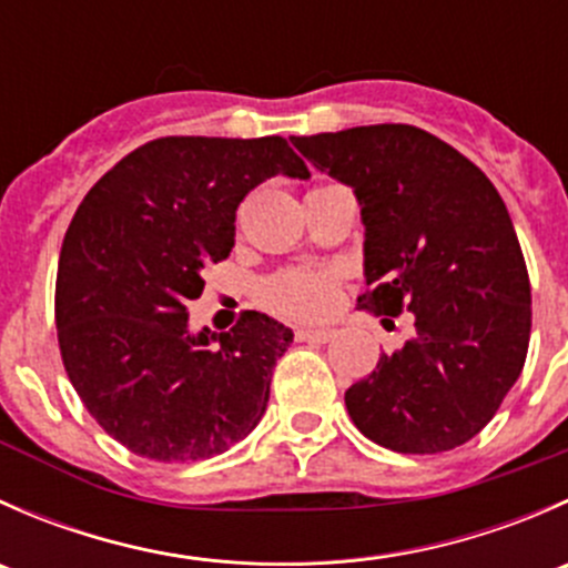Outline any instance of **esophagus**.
Here are the masks:
<instances>
[{"mask_svg": "<svg viewBox=\"0 0 568 568\" xmlns=\"http://www.w3.org/2000/svg\"><path fill=\"white\" fill-rule=\"evenodd\" d=\"M294 337L302 343H329L332 332L329 329H296Z\"/></svg>", "mask_w": 568, "mask_h": 568, "instance_id": "obj_1", "label": "esophagus"}]
</instances>
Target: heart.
Listing matches in <instances>:
<instances>
[{
  "mask_svg": "<svg viewBox=\"0 0 568 568\" xmlns=\"http://www.w3.org/2000/svg\"><path fill=\"white\" fill-rule=\"evenodd\" d=\"M257 302L274 316L324 321L341 305V274L332 268H283L263 280Z\"/></svg>",
  "mask_w": 568,
  "mask_h": 568,
  "instance_id": "1",
  "label": "heart"
}]
</instances>
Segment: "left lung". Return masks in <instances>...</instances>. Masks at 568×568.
Instances as JSON below:
<instances>
[{"label": "left lung", "instance_id": "obj_1", "mask_svg": "<svg viewBox=\"0 0 568 568\" xmlns=\"http://www.w3.org/2000/svg\"><path fill=\"white\" fill-rule=\"evenodd\" d=\"M291 142L363 205L368 291L357 305L415 313V335L346 390L354 426L395 454L469 443L519 379L530 343V277L506 203L467 156L417 125Z\"/></svg>", "mask_w": 568, "mask_h": 568}]
</instances>
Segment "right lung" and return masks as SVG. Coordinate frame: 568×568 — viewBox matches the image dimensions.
Segmentation results:
<instances>
[{"label":"right lung","mask_w":568,"mask_h":568,"mask_svg":"<svg viewBox=\"0 0 568 568\" xmlns=\"http://www.w3.org/2000/svg\"><path fill=\"white\" fill-rule=\"evenodd\" d=\"M272 175L311 178L283 136H162L84 194L60 250L54 321L73 390L123 448L203 462L244 439L294 332L244 311L192 335L186 302L231 255L236 209Z\"/></svg>","instance_id":"1"}]
</instances>
